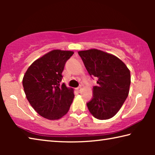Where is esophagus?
<instances>
[{
    "label": "esophagus",
    "instance_id": "34e87169",
    "mask_svg": "<svg viewBox=\"0 0 155 155\" xmlns=\"http://www.w3.org/2000/svg\"><path fill=\"white\" fill-rule=\"evenodd\" d=\"M76 90H77V91H78V93H80L81 91V90H82V87H78L77 88H76Z\"/></svg>",
    "mask_w": 155,
    "mask_h": 155
}]
</instances>
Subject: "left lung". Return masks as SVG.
<instances>
[{"label": "left lung", "instance_id": "1", "mask_svg": "<svg viewBox=\"0 0 155 155\" xmlns=\"http://www.w3.org/2000/svg\"><path fill=\"white\" fill-rule=\"evenodd\" d=\"M90 76L97 77L92 99L87 103L98 120L111 118L118 112L129 93L130 73L118 57L98 49L78 52Z\"/></svg>", "mask_w": 155, "mask_h": 155}]
</instances>
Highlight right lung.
Wrapping results in <instances>:
<instances>
[{"mask_svg":"<svg viewBox=\"0 0 155 155\" xmlns=\"http://www.w3.org/2000/svg\"><path fill=\"white\" fill-rule=\"evenodd\" d=\"M74 52L52 50L35 60L26 71L22 85L26 97L44 118L59 120L67 114L74 99V90L60 85L62 72Z\"/></svg>","mask_w":155,"mask_h":155,"instance_id":"right-lung-1","label":"right lung"}]
</instances>
